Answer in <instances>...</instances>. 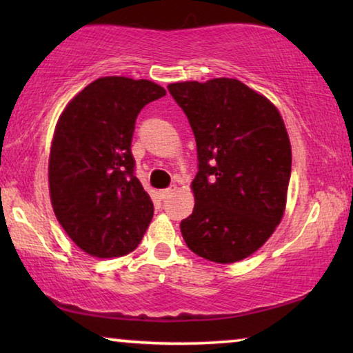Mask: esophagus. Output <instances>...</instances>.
<instances>
[{
	"instance_id": "esophagus-1",
	"label": "esophagus",
	"mask_w": 353,
	"mask_h": 353,
	"mask_svg": "<svg viewBox=\"0 0 353 353\" xmlns=\"http://www.w3.org/2000/svg\"><path fill=\"white\" fill-rule=\"evenodd\" d=\"M176 191V186L173 185V186H170V188H167V190H162V191H159V196H161V199H165V197H168V196H172L173 192Z\"/></svg>"
}]
</instances>
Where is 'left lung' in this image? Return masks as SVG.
Wrapping results in <instances>:
<instances>
[{
  "instance_id": "left-lung-1",
  "label": "left lung",
  "mask_w": 353,
  "mask_h": 353,
  "mask_svg": "<svg viewBox=\"0 0 353 353\" xmlns=\"http://www.w3.org/2000/svg\"><path fill=\"white\" fill-rule=\"evenodd\" d=\"M168 91L190 120L199 159L183 239L210 262H239L267 243L286 210V125L272 101L236 79L180 81Z\"/></svg>"
}]
</instances>
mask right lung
Returning a JSON list of instances; mask_svg holds the SVG:
<instances>
[{
    "mask_svg": "<svg viewBox=\"0 0 353 353\" xmlns=\"http://www.w3.org/2000/svg\"><path fill=\"white\" fill-rule=\"evenodd\" d=\"M165 94L154 81L103 77L59 115L48 163L52 210L91 257L133 252L151 223L152 201L133 175L132 138L141 109Z\"/></svg>",
    "mask_w": 353,
    "mask_h": 353,
    "instance_id": "add662e5",
    "label": "right lung"
}]
</instances>
